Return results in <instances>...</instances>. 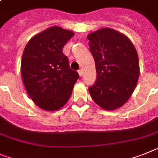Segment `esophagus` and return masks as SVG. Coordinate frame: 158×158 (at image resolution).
Wrapping results in <instances>:
<instances>
[{
  "mask_svg": "<svg viewBox=\"0 0 158 158\" xmlns=\"http://www.w3.org/2000/svg\"><path fill=\"white\" fill-rule=\"evenodd\" d=\"M78 74H79V76L81 77L82 76H83V72H82V70L80 69V70H78Z\"/></svg>",
  "mask_w": 158,
  "mask_h": 158,
  "instance_id": "1",
  "label": "esophagus"
}]
</instances>
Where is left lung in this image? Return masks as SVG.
I'll list each match as a JSON object with an SVG mask.
<instances>
[{"instance_id": "obj_1", "label": "left lung", "mask_w": 158, "mask_h": 158, "mask_svg": "<svg viewBox=\"0 0 158 158\" xmlns=\"http://www.w3.org/2000/svg\"><path fill=\"white\" fill-rule=\"evenodd\" d=\"M98 78L89 88L94 102L105 110L124 106L133 94L139 78L135 47L124 33L102 28L87 36Z\"/></svg>"}]
</instances>
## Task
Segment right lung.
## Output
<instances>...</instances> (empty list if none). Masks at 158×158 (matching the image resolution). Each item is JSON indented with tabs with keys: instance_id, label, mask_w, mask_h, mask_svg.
Instances as JSON below:
<instances>
[{
	"instance_id": "1",
	"label": "right lung",
	"mask_w": 158,
	"mask_h": 158,
	"mask_svg": "<svg viewBox=\"0 0 158 158\" xmlns=\"http://www.w3.org/2000/svg\"><path fill=\"white\" fill-rule=\"evenodd\" d=\"M74 34L61 27H49L34 35L24 49L23 83L31 100L42 110H60L72 95L79 75L69 68L62 49Z\"/></svg>"
}]
</instances>
